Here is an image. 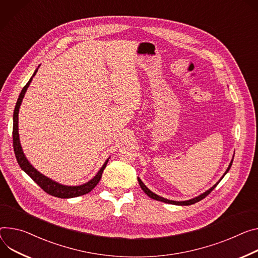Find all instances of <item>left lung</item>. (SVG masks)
<instances>
[{"instance_id":"1","label":"left lung","mask_w":258,"mask_h":258,"mask_svg":"<svg viewBox=\"0 0 258 258\" xmlns=\"http://www.w3.org/2000/svg\"><path fill=\"white\" fill-rule=\"evenodd\" d=\"M231 165H232V159H231V161H230V163H229V166H228V168L226 169V171H225V173L223 174V176L221 177V179L226 175V173L229 171V169H230V167H231ZM221 179L215 184V185H213L212 187H211V188L209 189V190H207V191H205L204 194H202V195H200L199 197H197V198H194V199H191V200H188V201H183V202H176V201H171V200H167V199H165V198H162V197H159V196H157V195H155V194H153L150 189H148L147 187H146V185L141 181V179L140 178H138V181H139V184H140V186H141V188L143 189V191L149 197V198H151V199H153V200H156V201H159V202H163V203H167V204H173V205H178V206H189V205H192V204H196V203H198V202H200V201H202L203 199H205L211 191H212L215 187L217 186V184L221 181Z\"/></svg>"}]
</instances>
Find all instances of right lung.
<instances>
[{"instance_id": "1", "label": "right lung", "mask_w": 258, "mask_h": 258, "mask_svg": "<svg viewBox=\"0 0 258 258\" xmlns=\"http://www.w3.org/2000/svg\"><path fill=\"white\" fill-rule=\"evenodd\" d=\"M37 71H38V69L34 72L33 76L31 77L29 82L25 85V87L22 88L20 95L18 97V100L16 102L14 113H13V132H12V135H13V148H14V153H15V156H16V160L18 162L19 167L21 168V170L25 171L41 187V188L45 192H47L50 196L60 198V199H70V198H76V197L86 195L89 191H91L93 188H95L97 184L100 182V180L102 178V174H103V172H104V170L107 166V163H108V159L105 161V163L103 165V167L101 168V170L98 172V174L95 177H93L91 180H89L88 182H86L82 185H78V186H68V185L59 184V183L49 179L48 177L44 176L39 171H37L29 162L25 153H23V151H22V148H21V145H20V142H19V134H18V112H19V107L21 105L22 99H23V97H25V93H26L30 83L32 82L33 77L36 75Z\"/></svg>"}]
</instances>
